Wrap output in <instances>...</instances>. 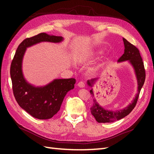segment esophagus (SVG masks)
Wrapping results in <instances>:
<instances>
[{"mask_svg":"<svg viewBox=\"0 0 154 154\" xmlns=\"http://www.w3.org/2000/svg\"><path fill=\"white\" fill-rule=\"evenodd\" d=\"M77 85H78V87H79L81 88H83V87H85V83L83 82V81H80V82L78 83Z\"/></svg>","mask_w":154,"mask_h":154,"instance_id":"1","label":"esophagus"}]
</instances>
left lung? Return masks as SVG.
<instances>
[{
    "label": "left lung",
    "mask_w": 154,
    "mask_h": 154,
    "mask_svg": "<svg viewBox=\"0 0 154 154\" xmlns=\"http://www.w3.org/2000/svg\"><path fill=\"white\" fill-rule=\"evenodd\" d=\"M123 42L124 44V53L119 59L118 61L121 62L129 60L130 63L132 65V66L134 68L137 80H138V93L136 94L135 99H134L131 104H130L125 109L116 111H110L104 109L97 103L95 99H94L93 104L91 107V112L94 117V119L99 123L112 122L116 120L123 119L124 117H125L128 114L131 112V111L134 109V107L136 105L140 91H141L142 87L143 85V83H144L146 79V71L139 50L135 45H134L131 43H130L128 41H127L125 38H123ZM95 80H97V79H93L90 81H88L89 85L91 86V84ZM90 93L93 95L92 90L90 91Z\"/></svg>",
    "instance_id": "1"
}]
</instances>
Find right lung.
<instances>
[{
  "label": "right lung",
  "mask_w": 154,
  "mask_h": 154,
  "mask_svg": "<svg viewBox=\"0 0 154 154\" xmlns=\"http://www.w3.org/2000/svg\"><path fill=\"white\" fill-rule=\"evenodd\" d=\"M61 36L40 33L26 38L17 48L11 65V77L13 94L22 109L35 119L45 120L53 117L60 109L67 93L74 88L75 79H55L43 87H35L24 79L22 61L26 48L41 42H60Z\"/></svg>",
  "instance_id": "obj_1"
}]
</instances>
